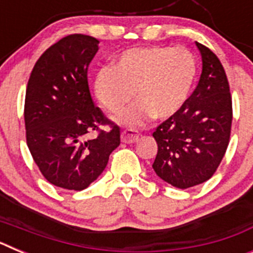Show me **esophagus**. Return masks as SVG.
I'll use <instances>...</instances> for the list:
<instances>
[{
    "instance_id": "obj_1",
    "label": "esophagus",
    "mask_w": 253,
    "mask_h": 253,
    "mask_svg": "<svg viewBox=\"0 0 253 253\" xmlns=\"http://www.w3.org/2000/svg\"><path fill=\"white\" fill-rule=\"evenodd\" d=\"M138 138H139V134L137 130L134 129H124L122 131V142L124 143H134L137 142Z\"/></svg>"
}]
</instances>
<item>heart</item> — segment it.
Returning <instances> with one entry per match:
<instances>
[{"instance_id":"heart-1","label":"heart","mask_w":253,"mask_h":253,"mask_svg":"<svg viewBox=\"0 0 253 253\" xmlns=\"http://www.w3.org/2000/svg\"><path fill=\"white\" fill-rule=\"evenodd\" d=\"M198 73L196 59L187 49L143 46L123 51L114 66L100 69L93 82L96 99L124 125L137 126L152 116L169 119L189 99Z\"/></svg>"}]
</instances>
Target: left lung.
<instances>
[{
	"label": "left lung",
	"instance_id": "obj_1",
	"mask_svg": "<svg viewBox=\"0 0 253 253\" xmlns=\"http://www.w3.org/2000/svg\"><path fill=\"white\" fill-rule=\"evenodd\" d=\"M203 72L194 92L177 114L160 124L153 137L158 151L154 172L178 189L196 186L214 175L229 144L232 96L220 60L196 43Z\"/></svg>",
	"mask_w": 253,
	"mask_h": 253
}]
</instances>
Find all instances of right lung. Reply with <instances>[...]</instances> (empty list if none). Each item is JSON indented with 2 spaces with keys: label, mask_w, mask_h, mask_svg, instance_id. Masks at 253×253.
<instances>
[{
  "label": "right lung",
  "mask_w": 253,
  "mask_h": 253,
  "mask_svg": "<svg viewBox=\"0 0 253 253\" xmlns=\"http://www.w3.org/2000/svg\"><path fill=\"white\" fill-rule=\"evenodd\" d=\"M99 40L72 34L37 60L25 95L26 143L42 175L58 187L81 191L101 175L120 144V129L91 97L87 71ZM100 125L111 130L101 131ZM95 140L84 139L88 131Z\"/></svg>",
  "instance_id": "1"
}]
</instances>
